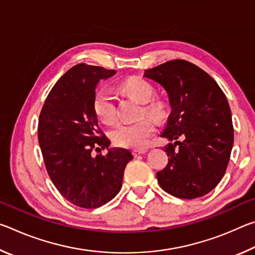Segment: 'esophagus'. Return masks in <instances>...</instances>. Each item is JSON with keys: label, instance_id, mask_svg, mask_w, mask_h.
Wrapping results in <instances>:
<instances>
[{"label": "esophagus", "instance_id": "obj_1", "mask_svg": "<svg viewBox=\"0 0 255 255\" xmlns=\"http://www.w3.org/2000/svg\"><path fill=\"white\" fill-rule=\"evenodd\" d=\"M146 152H147V148H135V149H132V154L135 155V156H137V155H139V154H144Z\"/></svg>", "mask_w": 255, "mask_h": 255}]
</instances>
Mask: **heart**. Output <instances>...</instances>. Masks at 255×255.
Returning a JSON list of instances; mask_svg holds the SVG:
<instances>
[{"instance_id": "heart-1", "label": "heart", "mask_w": 255, "mask_h": 255, "mask_svg": "<svg viewBox=\"0 0 255 255\" xmlns=\"http://www.w3.org/2000/svg\"><path fill=\"white\" fill-rule=\"evenodd\" d=\"M120 89L136 101L144 103L143 115L161 122L166 116V107L164 102L152 100L154 86L141 77H129L120 84ZM93 109L98 119L106 125H114L117 122L116 101L112 93L107 89H99L94 94ZM155 131L154 124L145 118L135 124L120 125L111 133L114 143L122 147L140 148L147 143L148 138Z\"/></svg>"}]
</instances>
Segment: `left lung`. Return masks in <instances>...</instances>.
<instances>
[{"label":"left lung","instance_id":"obj_1","mask_svg":"<svg viewBox=\"0 0 255 255\" xmlns=\"http://www.w3.org/2000/svg\"><path fill=\"white\" fill-rule=\"evenodd\" d=\"M167 92L171 115L162 137L167 165L156 173L170 195L195 199L207 195L225 174L234 143V128L225 94L209 74L184 59L145 71Z\"/></svg>","mask_w":255,"mask_h":255}]
</instances>
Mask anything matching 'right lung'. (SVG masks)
Instances as JSON below:
<instances>
[{"mask_svg":"<svg viewBox=\"0 0 255 255\" xmlns=\"http://www.w3.org/2000/svg\"><path fill=\"white\" fill-rule=\"evenodd\" d=\"M115 70L77 64L50 90L38 123V140L50 180L66 200L92 209L114 199L122 189L124 171L132 159L128 149L108 148L93 109L99 81Z\"/></svg>","mask_w":255,"mask_h":255,"instance_id":"obj_1","label":"right lung"}]
</instances>
